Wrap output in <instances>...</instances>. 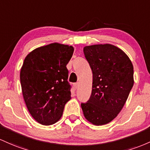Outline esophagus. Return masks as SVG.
Returning a JSON list of instances; mask_svg holds the SVG:
<instances>
[{
    "instance_id": "esophagus-1",
    "label": "esophagus",
    "mask_w": 150,
    "mask_h": 150,
    "mask_svg": "<svg viewBox=\"0 0 150 150\" xmlns=\"http://www.w3.org/2000/svg\"><path fill=\"white\" fill-rule=\"evenodd\" d=\"M79 86V83H76L74 84V87L75 89L78 88Z\"/></svg>"
}]
</instances>
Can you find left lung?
<instances>
[{
  "label": "left lung",
  "instance_id": "left-lung-1",
  "mask_svg": "<svg viewBox=\"0 0 150 150\" xmlns=\"http://www.w3.org/2000/svg\"><path fill=\"white\" fill-rule=\"evenodd\" d=\"M93 73L90 98L81 103L83 115L95 125H103L117 117L134 84L133 65L120 48L110 45L83 47Z\"/></svg>",
  "mask_w": 150,
  "mask_h": 150
}]
</instances>
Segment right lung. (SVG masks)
<instances>
[{"label":"right lung","instance_id":"1","mask_svg":"<svg viewBox=\"0 0 150 150\" xmlns=\"http://www.w3.org/2000/svg\"><path fill=\"white\" fill-rule=\"evenodd\" d=\"M74 50L54 42L36 48L25 58L20 74L23 98L30 115L42 125L59 120L71 99L66 66Z\"/></svg>","mask_w":150,"mask_h":150}]
</instances>
